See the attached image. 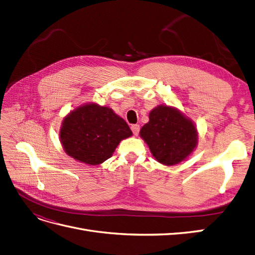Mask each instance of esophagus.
I'll list each match as a JSON object with an SVG mask.
<instances>
[{"mask_svg": "<svg viewBox=\"0 0 255 255\" xmlns=\"http://www.w3.org/2000/svg\"><path fill=\"white\" fill-rule=\"evenodd\" d=\"M130 129L133 130V133H134L135 135H138V133H139L140 127H139V125H133L132 127H130Z\"/></svg>", "mask_w": 255, "mask_h": 255, "instance_id": "obj_1", "label": "esophagus"}]
</instances>
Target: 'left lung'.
I'll return each instance as SVG.
<instances>
[{
	"mask_svg": "<svg viewBox=\"0 0 255 255\" xmlns=\"http://www.w3.org/2000/svg\"><path fill=\"white\" fill-rule=\"evenodd\" d=\"M139 134L152 155L166 166L187 158L198 143V132L192 121L167 105H159L150 112L149 122Z\"/></svg>",
	"mask_w": 255,
	"mask_h": 255,
	"instance_id": "8db88e82",
	"label": "left lung"
}]
</instances>
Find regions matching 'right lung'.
Instances as JSON below:
<instances>
[{
	"label": "right lung",
	"instance_id": "obj_1",
	"mask_svg": "<svg viewBox=\"0 0 255 255\" xmlns=\"http://www.w3.org/2000/svg\"><path fill=\"white\" fill-rule=\"evenodd\" d=\"M132 135L128 123L112 109L96 103L82 105L67 115L59 130L68 155L91 166L112 157L120 141Z\"/></svg>",
	"mask_w": 255,
	"mask_h": 255
}]
</instances>
